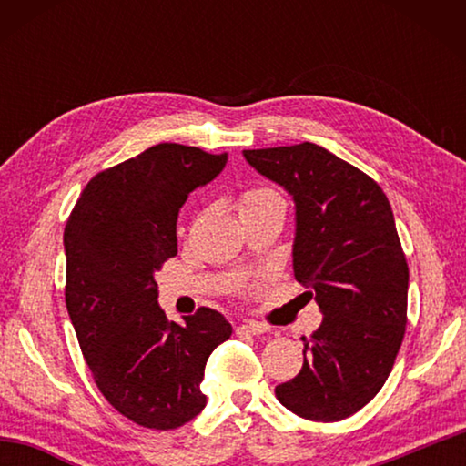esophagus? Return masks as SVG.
Segmentation results:
<instances>
[{
    "label": "esophagus",
    "instance_id": "34e87169",
    "mask_svg": "<svg viewBox=\"0 0 466 466\" xmlns=\"http://www.w3.org/2000/svg\"><path fill=\"white\" fill-rule=\"evenodd\" d=\"M263 333H267V327L255 320L242 322L240 327H236V335H263Z\"/></svg>",
    "mask_w": 466,
    "mask_h": 466
}]
</instances>
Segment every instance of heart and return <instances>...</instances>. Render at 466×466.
Wrapping results in <instances>:
<instances>
[{"mask_svg": "<svg viewBox=\"0 0 466 466\" xmlns=\"http://www.w3.org/2000/svg\"><path fill=\"white\" fill-rule=\"evenodd\" d=\"M271 205H283L279 193L267 187H255L240 197V216L248 214V211L271 208Z\"/></svg>", "mask_w": 466, "mask_h": 466, "instance_id": "b5f03b06", "label": "heart"}]
</instances>
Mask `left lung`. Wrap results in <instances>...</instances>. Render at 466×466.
<instances>
[{
	"label": "left lung",
	"instance_id": "1",
	"mask_svg": "<svg viewBox=\"0 0 466 466\" xmlns=\"http://www.w3.org/2000/svg\"><path fill=\"white\" fill-rule=\"evenodd\" d=\"M242 154L294 199V278L322 312L304 339L302 370L275 397L304 420H345L382 389L405 335L409 267L390 203L368 175L310 141Z\"/></svg>",
	"mask_w": 466,
	"mask_h": 466
}]
</instances>
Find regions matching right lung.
Instances as JSON below:
<instances>
[{"instance_id":"right-lung-1","label":"right lung","mask_w":466,"mask_h":466,"mask_svg":"<svg viewBox=\"0 0 466 466\" xmlns=\"http://www.w3.org/2000/svg\"><path fill=\"white\" fill-rule=\"evenodd\" d=\"M228 154L157 144L94 177L67 219L66 304L100 392L133 423L175 430L203 411L205 364L232 335L211 309L172 322L156 271L177 255L178 211Z\"/></svg>"}]
</instances>
